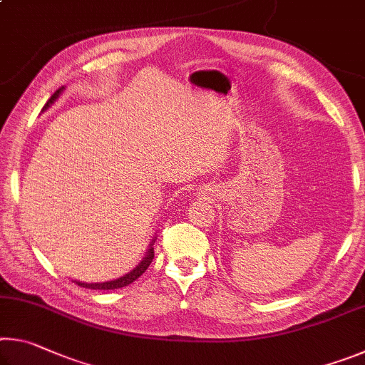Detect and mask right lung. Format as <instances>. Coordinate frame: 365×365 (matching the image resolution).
Listing matches in <instances>:
<instances>
[{
  "label": "right lung",
  "instance_id": "right-lung-1",
  "mask_svg": "<svg viewBox=\"0 0 365 365\" xmlns=\"http://www.w3.org/2000/svg\"><path fill=\"white\" fill-rule=\"evenodd\" d=\"M63 88H64V86H63ZM63 88H58L56 91H54L53 96L49 98L45 106H43V110H45L46 108H49V104H53V101L59 96V93H61V91H63ZM153 259H154V248H150L146 257L143 259V261H141L140 265H137V269H133L132 272H128L127 275L120 277V279L113 280V282H104V283H80V282H77V285L83 287V288H90V289H117V288H123V287H127V285H130V283H133L135 280L138 279V277L143 275L145 270L150 267V264L153 262Z\"/></svg>",
  "mask_w": 365,
  "mask_h": 365
}]
</instances>
